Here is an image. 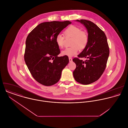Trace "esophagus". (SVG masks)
Instances as JSON below:
<instances>
[{"instance_id":"34e87169","label":"esophagus","mask_w":128,"mask_h":128,"mask_svg":"<svg viewBox=\"0 0 128 128\" xmlns=\"http://www.w3.org/2000/svg\"><path fill=\"white\" fill-rule=\"evenodd\" d=\"M69 61H70V62H72V58H69Z\"/></svg>"}]
</instances>
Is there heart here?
I'll return each instance as SVG.
<instances>
[{
    "label": "heart",
    "instance_id": "heart-1",
    "mask_svg": "<svg viewBox=\"0 0 128 128\" xmlns=\"http://www.w3.org/2000/svg\"><path fill=\"white\" fill-rule=\"evenodd\" d=\"M64 34L66 38L72 37L70 44L72 46L66 48L62 51L61 55L62 56H73L78 53L79 49L83 50L86 47L88 42V35L85 32L81 31L79 28L70 26L65 30ZM64 37L62 34L56 35L55 41L58 47L62 48L64 46Z\"/></svg>",
    "mask_w": 128,
    "mask_h": 128
}]
</instances>
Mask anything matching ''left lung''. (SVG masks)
<instances>
[{
    "mask_svg": "<svg viewBox=\"0 0 128 128\" xmlns=\"http://www.w3.org/2000/svg\"><path fill=\"white\" fill-rule=\"evenodd\" d=\"M75 21L86 28L88 42L86 47L77 56L87 60L83 61L77 58L73 59L76 65L73 77L77 82L88 85L98 80L104 73L110 55L109 47L104 32L96 24L86 20Z\"/></svg>",
    "mask_w": 128,
    "mask_h": 128,
    "instance_id": "1",
    "label": "left lung"
}]
</instances>
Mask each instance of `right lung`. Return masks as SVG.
<instances>
[{
  "label": "right lung",
  "instance_id": "obj_1",
  "mask_svg": "<svg viewBox=\"0 0 128 128\" xmlns=\"http://www.w3.org/2000/svg\"><path fill=\"white\" fill-rule=\"evenodd\" d=\"M72 22L53 21L39 24L28 35L24 58L28 70L38 83L52 86L60 79L68 64V56H58L60 50L55 38Z\"/></svg>",
  "mask_w": 128,
  "mask_h": 128
}]
</instances>
